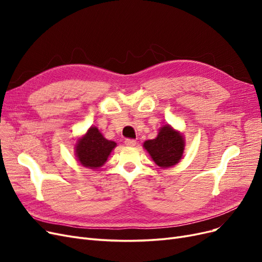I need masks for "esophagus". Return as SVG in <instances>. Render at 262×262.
Listing matches in <instances>:
<instances>
[{
	"label": "esophagus",
	"mask_w": 262,
	"mask_h": 262,
	"mask_svg": "<svg viewBox=\"0 0 262 262\" xmlns=\"http://www.w3.org/2000/svg\"><path fill=\"white\" fill-rule=\"evenodd\" d=\"M124 144H125L126 146H134V145L137 144V141L133 140V139H126V140L124 141Z\"/></svg>",
	"instance_id": "34e87169"
}]
</instances>
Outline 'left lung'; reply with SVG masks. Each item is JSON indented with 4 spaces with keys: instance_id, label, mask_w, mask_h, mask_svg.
<instances>
[{
    "instance_id": "8db88e82",
    "label": "left lung",
    "mask_w": 262,
    "mask_h": 262,
    "mask_svg": "<svg viewBox=\"0 0 262 262\" xmlns=\"http://www.w3.org/2000/svg\"><path fill=\"white\" fill-rule=\"evenodd\" d=\"M184 146V138L170 125L163 126L156 139L144 142V147L155 164L164 168L171 167L180 161Z\"/></svg>"
}]
</instances>
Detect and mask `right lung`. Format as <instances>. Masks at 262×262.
<instances>
[{
  "label": "right lung",
  "mask_w": 262,
  "mask_h": 262,
  "mask_svg": "<svg viewBox=\"0 0 262 262\" xmlns=\"http://www.w3.org/2000/svg\"><path fill=\"white\" fill-rule=\"evenodd\" d=\"M116 145L114 141L105 139L97 128L92 126L85 136L77 142V160L85 167L93 169L98 168L106 163L110 152Z\"/></svg>",
  "instance_id": "add662e5"
}]
</instances>
